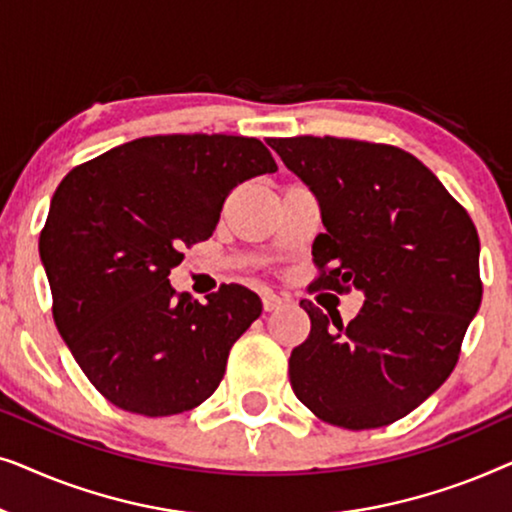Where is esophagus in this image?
<instances>
[{
  "label": "esophagus",
  "instance_id": "1",
  "mask_svg": "<svg viewBox=\"0 0 512 512\" xmlns=\"http://www.w3.org/2000/svg\"><path fill=\"white\" fill-rule=\"evenodd\" d=\"M282 305H284V300L279 298V296H275V293H265V296H263V310L265 312H275Z\"/></svg>",
  "mask_w": 512,
  "mask_h": 512
}]
</instances>
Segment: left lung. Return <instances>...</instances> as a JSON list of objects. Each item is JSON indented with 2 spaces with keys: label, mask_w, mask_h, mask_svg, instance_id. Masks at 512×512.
<instances>
[{
  "label": "left lung",
  "mask_w": 512,
  "mask_h": 512,
  "mask_svg": "<svg viewBox=\"0 0 512 512\" xmlns=\"http://www.w3.org/2000/svg\"><path fill=\"white\" fill-rule=\"evenodd\" d=\"M317 195L314 289L363 293L345 326L303 300L312 328L291 352L293 394L342 429L387 426L424 403L457 366L482 300L480 240L436 174L396 146L338 137L272 139Z\"/></svg>",
  "instance_id": "left-lung-1"
}]
</instances>
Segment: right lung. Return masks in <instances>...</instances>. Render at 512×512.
Returning a JSON list of instances; mask_svg holds the SVG:
<instances>
[{
  "label": "right lung",
  "mask_w": 512,
  "mask_h": 512,
  "mask_svg": "<svg viewBox=\"0 0 512 512\" xmlns=\"http://www.w3.org/2000/svg\"><path fill=\"white\" fill-rule=\"evenodd\" d=\"M277 172L263 142L156 135L121 144L60 181L39 237L55 326L100 394L146 417L214 394L261 298L223 284L202 305L177 293L181 247L212 237L226 195Z\"/></svg>",
  "instance_id": "obj_1"
}]
</instances>
